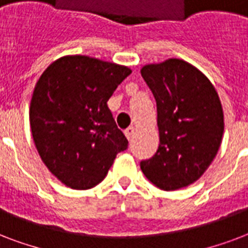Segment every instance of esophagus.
I'll return each instance as SVG.
<instances>
[{"label": "esophagus", "mask_w": 248, "mask_h": 248, "mask_svg": "<svg viewBox=\"0 0 248 248\" xmlns=\"http://www.w3.org/2000/svg\"><path fill=\"white\" fill-rule=\"evenodd\" d=\"M124 133H125L126 138H128L129 141H132L134 137V133H136V129H134V126H129V128H128V129H126Z\"/></svg>", "instance_id": "obj_1"}]
</instances>
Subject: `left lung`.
<instances>
[{"label":"left lung","instance_id":"1","mask_svg":"<svg viewBox=\"0 0 248 248\" xmlns=\"http://www.w3.org/2000/svg\"><path fill=\"white\" fill-rule=\"evenodd\" d=\"M141 75L156 101L159 147L141 170L170 191L201 178L217 154L224 133L218 94L206 75L182 59L146 64Z\"/></svg>","mask_w":248,"mask_h":248}]
</instances>
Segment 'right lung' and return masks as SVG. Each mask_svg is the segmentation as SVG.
<instances>
[{
	"label": "right lung",
	"instance_id": "obj_1",
	"mask_svg": "<svg viewBox=\"0 0 248 248\" xmlns=\"http://www.w3.org/2000/svg\"><path fill=\"white\" fill-rule=\"evenodd\" d=\"M130 68L86 55H66L47 67L30 107L32 137L47 170L76 190L106 177L128 140L107 101Z\"/></svg>",
	"mask_w": 248,
	"mask_h": 248
}]
</instances>
